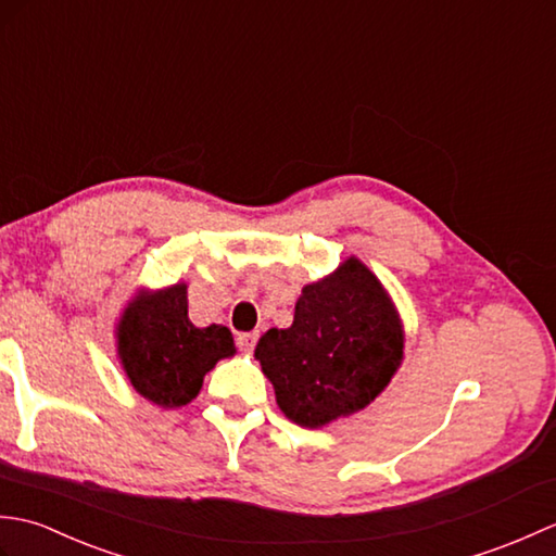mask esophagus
<instances>
[{
  "label": "esophagus",
  "instance_id": "34e87169",
  "mask_svg": "<svg viewBox=\"0 0 556 556\" xmlns=\"http://www.w3.org/2000/svg\"><path fill=\"white\" fill-rule=\"evenodd\" d=\"M236 344H239L241 351H253L255 344H257V332H241L239 337H236Z\"/></svg>",
  "mask_w": 556,
  "mask_h": 556
}]
</instances>
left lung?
I'll use <instances>...</instances> for the list:
<instances>
[{"label":"left lung","instance_id":"1","mask_svg":"<svg viewBox=\"0 0 556 556\" xmlns=\"http://www.w3.org/2000/svg\"><path fill=\"white\" fill-rule=\"evenodd\" d=\"M404 356V334L382 285L358 260L303 289L289 329L260 337L255 358L285 416L320 428L382 392Z\"/></svg>","mask_w":556,"mask_h":556}]
</instances>
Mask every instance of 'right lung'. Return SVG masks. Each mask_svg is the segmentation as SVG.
<instances>
[{"label":"right lung","mask_w":556,"mask_h":556,"mask_svg":"<svg viewBox=\"0 0 556 556\" xmlns=\"http://www.w3.org/2000/svg\"><path fill=\"white\" fill-rule=\"evenodd\" d=\"M233 353L227 327L188 320L186 285L143 296L119 323V356L138 394L164 408L186 406L219 358Z\"/></svg>","instance_id":"add662e5"}]
</instances>
